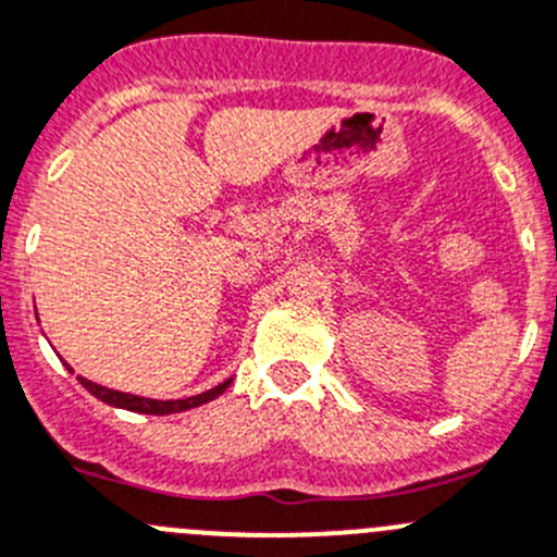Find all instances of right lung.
I'll return each mask as SVG.
<instances>
[{"mask_svg":"<svg viewBox=\"0 0 557 557\" xmlns=\"http://www.w3.org/2000/svg\"><path fill=\"white\" fill-rule=\"evenodd\" d=\"M67 366V362H65ZM79 379L82 387L90 393V396H96L98 401L109 404V407H117V409H128V412H139V414H175V412H186V409H195L200 407V404H208L214 401L216 396H222L227 387H231L233 379H225L222 384H216V387L206 389V393H200V396H191V398H178V401H156V398H143V396H132V393H121V389H109V387H101V384L90 382V379L85 376H76Z\"/></svg>","mask_w":557,"mask_h":557,"instance_id":"1","label":"right lung"}]
</instances>
